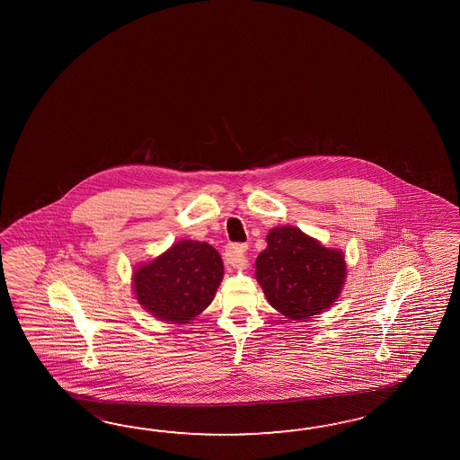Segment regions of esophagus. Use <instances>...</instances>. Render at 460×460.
<instances>
[{"label":"esophagus","mask_w":460,"mask_h":460,"mask_svg":"<svg viewBox=\"0 0 460 460\" xmlns=\"http://www.w3.org/2000/svg\"><path fill=\"white\" fill-rule=\"evenodd\" d=\"M246 250H248V246L243 243H234L228 244L226 248V261L228 264H232L234 268H240V266H243L244 253H246Z\"/></svg>","instance_id":"1"}]
</instances>
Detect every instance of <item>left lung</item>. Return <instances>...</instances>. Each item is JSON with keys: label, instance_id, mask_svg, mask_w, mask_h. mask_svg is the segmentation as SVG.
<instances>
[{"label": "left lung", "instance_id": "8db88e82", "mask_svg": "<svg viewBox=\"0 0 460 460\" xmlns=\"http://www.w3.org/2000/svg\"><path fill=\"white\" fill-rule=\"evenodd\" d=\"M266 243L254 276L278 313L303 323L339 299L347 276L342 250L289 226L270 230Z\"/></svg>", "mask_w": 460, "mask_h": 460}]
</instances>
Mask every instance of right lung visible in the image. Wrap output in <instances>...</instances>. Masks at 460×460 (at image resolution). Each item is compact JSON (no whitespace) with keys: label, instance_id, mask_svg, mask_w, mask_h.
Listing matches in <instances>:
<instances>
[{"label":"right lung","instance_id":"1","mask_svg":"<svg viewBox=\"0 0 460 460\" xmlns=\"http://www.w3.org/2000/svg\"><path fill=\"white\" fill-rule=\"evenodd\" d=\"M224 278V261L212 244L182 240L153 261L137 266L133 291L159 321L189 323L208 307Z\"/></svg>","mask_w":460,"mask_h":460}]
</instances>
